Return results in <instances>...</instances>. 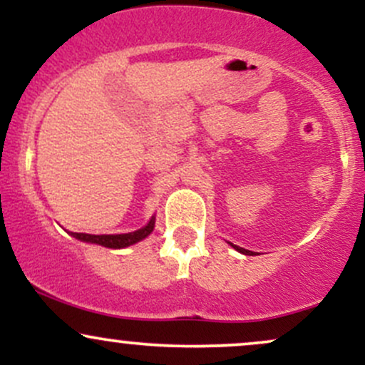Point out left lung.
Returning a JSON list of instances; mask_svg holds the SVG:
<instances>
[{"label": "left lung", "instance_id": "left-lung-1", "mask_svg": "<svg viewBox=\"0 0 365 365\" xmlns=\"http://www.w3.org/2000/svg\"><path fill=\"white\" fill-rule=\"evenodd\" d=\"M235 247V249L238 250V252H242V254H245V255H250L252 252H250V250H245V249H242V247H237V245H233Z\"/></svg>", "mask_w": 365, "mask_h": 365}]
</instances>
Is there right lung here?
<instances>
[{"label": "right lung", "mask_w": 365, "mask_h": 365, "mask_svg": "<svg viewBox=\"0 0 365 365\" xmlns=\"http://www.w3.org/2000/svg\"><path fill=\"white\" fill-rule=\"evenodd\" d=\"M154 230V217L149 221L144 228L137 230L132 233H121V235H89V233H72L75 238L82 242H91V244H99L110 249H123V247L133 245L149 235Z\"/></svg>", "instance_id": "add662e5"}]
</instances>
